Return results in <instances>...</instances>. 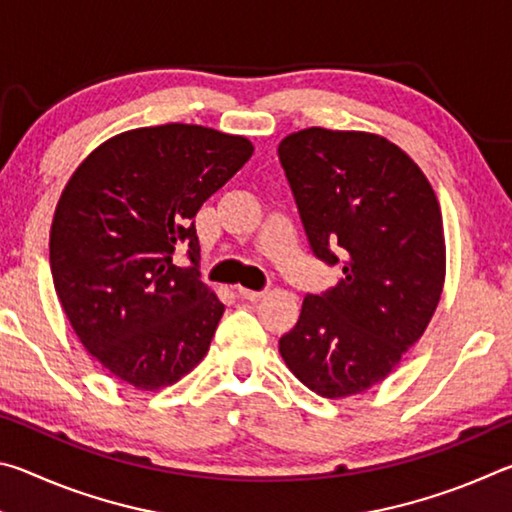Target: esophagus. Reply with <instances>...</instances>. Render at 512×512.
<instances>
[{
  "label": "esophagus",
  "instance_id": "obj_1",
  "mask_svg": "<svg viewBox=\"0 0 512 512\" xmlns=\"http://www.w3.org/2000/svg\"><path fill=\"white\" fill-rule=\"evenodd\" d=\"M237 293H239V298L250 300V302H257L259 298L264 296L262 291H250V289H244V287H237Z\"/></svg>",
  "mask_w": 512,
  "mask_h": 512
}]
</instances>
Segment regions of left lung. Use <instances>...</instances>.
<instances>
[{
  "label": "left lung",
  "mask_w": 512,
  "mask_h": 512,
  "mask_svg": "<svg viewBox=\"0 0 512 512\" xmlns=\"http://www.w3.org/2000/svg\"><path fill=\"white\" fill-rule=\"evenodd\" d=\"M314 255L339 284L302 300L280 354L329 400L384 381L420 339L445 284L443 214L400 146L363 131L305 128L277 146Z\"/></svg>",
  "instance_id": "1"
}]
</instances>
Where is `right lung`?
<instances>
[{
	"instance_id": "add662e5",
	"label": "right lung",
	"mask_w": 512,
	"mask_h": 512,
	"mask_svg": "<svg viewBox=\"0 0 512 512\" xmlns=\"http://www.w3.org/2000/svg\"><path fill=\"white\" fill-rule=\"evenodd\" d=\"M196 124L135 128L72 173L49 235L54 287L94 359L137 391H158L210 350L223 302L198 273L194 216L253 155ZM187 249L192 267L172 264Z\"/></svg>"
}]
</instances>
